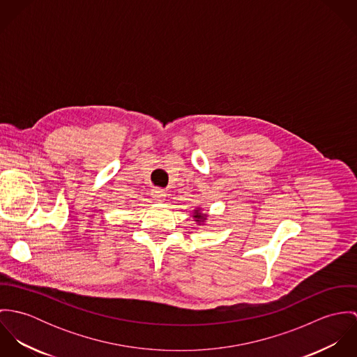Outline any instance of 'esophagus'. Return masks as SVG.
<instances>
[{"instance_id":"1","label":"esophagus","mask_w":357,"mask_h":357,"mask_svg":"<svg viewBox=\"0 0 357 357\" xmlns=\"http://www.w3.org/2000/svg\"><path fill=\"white\" fill-rule=\"evenodd\" d=\"M151 195H153V199L158 201V202H162V201H165V198H166V192H165L163 190H160V188H155V190H153Z\"/></svg>"}]
</instances>
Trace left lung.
<instances>
[{"mask_svg": "<svg viewBox=\"0 0 357 357\" xmlns=\"http://www.w3.org/2000/svg\"><path fill=\"white\" fill-rule=\"evenodd\" d=\"M194 218H195L197 222L201 224V222H204V220H206V214H204V213L198 208V210L194 211Z\"/></svg>", "mask_w": 357, "mask_h": 357, "instance_id": "obj_1", "label": "left lung"}]
</instances>
